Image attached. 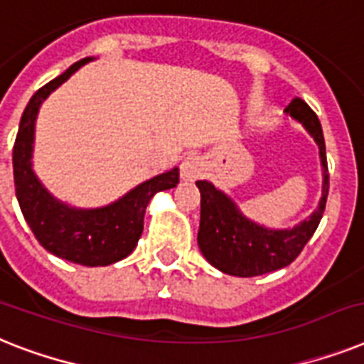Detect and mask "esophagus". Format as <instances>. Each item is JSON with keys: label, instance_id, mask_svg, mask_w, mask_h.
Listing matches in <instances>:
<instances>
[{"label": "esophagus", "instance_id": "34e87169", "mask_svg": "<svg viewBox=\"0 0 364 364\" xmlns=\"http://www.w3.org/2000/svg\"><path fill=\"white\" fill-rule=\"evenodd\" d=\"M203 173V162L200 156L191 155L181 162V179L183 181H196Z\"/></svg>", "mask_w": 364, "mask_h": 364}]
</instances>
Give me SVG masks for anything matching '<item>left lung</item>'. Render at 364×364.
<instances>
[{"label":"left lung","instance_id":"left-lung-1","mask_svg":"<svg viewBox=\"0 0 364 364\" xmlns=\"http://www.w3.org/2000/svg\"><path fill=\"white\" fill-rule=\"evenodd\" d=\"M284 114L305 127V131L314 138L320 149L323 172L321 198L309 218L295 224L294 228H267L264 224L250 220L233 202V198L215 187L211 181H196L202 196L198 247L213 267L232 277H258L291 264L314 235L326 211L329 172L320 119L301 99L291 100Z\"/></svg>","mask_w":364,"mask_h":364}]
</instances>
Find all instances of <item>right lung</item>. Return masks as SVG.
<instances>
[{"label":"right lung","mask_w":364,"mask_h":364,"mask_svg":"<svg viewBox=\"0 0 364 364\" xmlns=\"http://www.w3.org/2000/svg\"><path fill=\"white\" fill-rule=\"evenodd\" d=\"M90 61H93V58L76 61L63 75L43 85L29 99L14 141L13 172L20 209L38 243L58 258L87 267H99L115 264L136 249L144 232L147 203L151 202L156 192L176 187L179 183V168H172L140 183L119 200L102 208H73L50 194L33 172L31 162L35 121L41 105L48 99L50 93Z\"/></svg>","instance_id":"obj_1"}]
</instances>
